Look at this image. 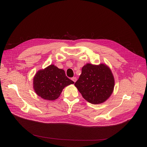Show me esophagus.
<instances>
[{
    "mask_svg": "<svg viewBox=\"0 0 147 147\" xmlns=\"http://www.w3.org/2000/svg\"><path fill=\"white\" fill-rule=\"evenodd\" d=\"M71 80H72L74 82H76V80H77V78H75V77H73V78L71 79Z\"/></svg>",
    "mask_w": 147,
    "mask_h": 147,
    "instance_id": "esophagus-1",
    "label": "esophagus"
}]
</instances>
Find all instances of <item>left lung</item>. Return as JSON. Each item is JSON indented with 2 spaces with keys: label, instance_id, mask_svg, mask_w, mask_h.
Here are the masks:
<instances>
[{
  "label": "left lung",
  "instance_id": "left-lung-1",
  "mask_svg": "<svg viewBox=\"0 0 147 147\" xmlns=\"http://www.w3.org/2000/svg\"><path fill=\"white\" fill-rule=\"evenodd\" d=\"M114 84V76L109 66L88 63L82 67V74L74 85L88 102L99 104L110 97Z\"/></svg>",
  "mask_w": 147,
  "mask_h": 147
}]
</instances>
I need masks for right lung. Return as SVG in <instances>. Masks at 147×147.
<instances>
[{
    "instance_id": "1",
    "label": "right lung",
    "mask_w": 147,
    "mask_h": 147,
    "mask_svg": "<svg viewBox=\"0 0 147 147\" xmlns=\"http://www.w3.org/2000/svg\"><path fill=\"white\" fill-rule=\"evenodd\" d=\"M74 83L65 76L64 69L51 64L36 73L33 89L38 96L52 101L58 98L65 87Z\"/></svg>"
}]
</instances>
